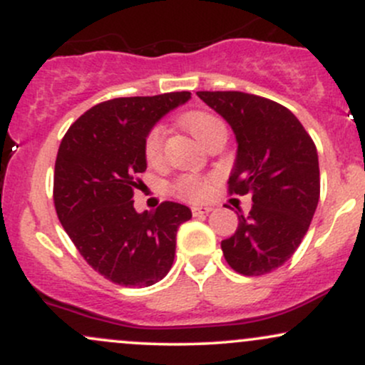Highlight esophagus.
Here are the masks:
<instances>
[{"instance_id":"obj_1","label":"esophagus","mask_w":365,"mask_h":365,"mask_svg":"<svg viewBox=\"0 0 365 365\" xmlns=\"http://www.w3.org/2000/svg\"><path fill=\"white\" fill-rule=\"evenodd\" d=\"M211 211H212L211 206H194V207H192V215H194L195 217L209 215Z\"/></svg>"}]
</instances>
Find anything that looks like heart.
Instances as JSON below:
<instances>
[{"label": "heart", "instance_id": "1", "mask_svg": "<svg viewBox=\"0 0 365 365\" xmlns=\"http://www.w3.org/2000/svg\"><path fill=\"white\" fill-rule=\"evenodd\" d=\"M183 125L190 130L192 135L197 140L207 144L217 132L225 130V125L221 123L220 118L206 111H194L183 116ZM166 127L163 123H156L149 130L144 140V154L148 161H158L161 158L163 144H165ZM207 178L199 177V175H180L178 178L173 180L170 185L171 194L180 197L183 200H200L207 192Z\"/></svg>", "mask_w": 365, "mask_h": 365}]
</instances>
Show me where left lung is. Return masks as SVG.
Wrapping results in <instances>:
<instances>
[{
    "label": "left lung",
    "instance_id": "left-lung-1",
    "mask_svg": "<svg viewBox=\"0 0 365 365\" xmlns=\"http://www.w3.org/2000/svg\"><path fill=\"white\" fill-rule=\"evenodd\" d=\"M200 99L228 121L237 158L228 192L252 195L238 228L221 242L232 269L261 276L283 266L307 233L319 202L316 145L297 116L282 104L238 91H200Z\"/></svg>",
    "mask_w": 365,
    "mask_h": 365
}]
</instances>
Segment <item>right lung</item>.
I'll return each instance as SVG.
<instances>
[{
  "label": "right lung",
  "instance_id": "1",
  "mask_svg": "<svg viewBox=\"0 0 365 365\" xmlns=\"http://www.w3.org/2000/svg\"><path fill=\"white\" fill-rule=\"evenodd\" d=\"M190 92L116 98L92 106L63 137L54 163L53 199L60 223L87 264L121 287H150L171 269L177 230L192 217L165 200L137 212V175L148 168L144 140Z\"/></svg>",
  "mask_w": 365,
  "mask_h": 365
}]
</instances>
